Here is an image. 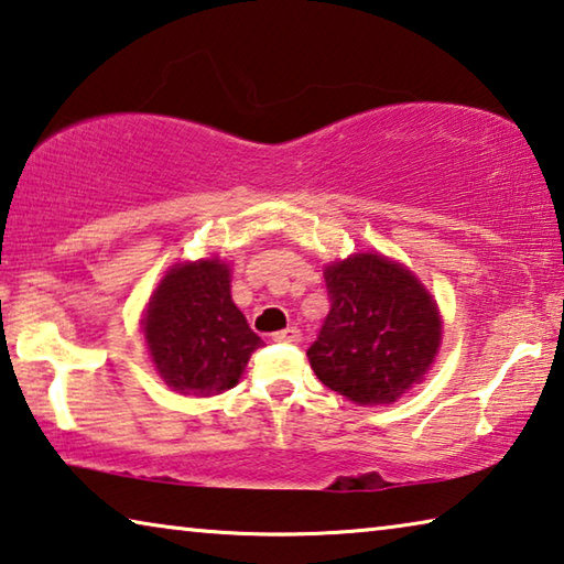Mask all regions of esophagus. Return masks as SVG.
Instances as JSON below:
<instances>
[{
	"label": "esophagus",
	"instance_id": "34e87169",
	"mask_svg": "<svg viewBox=\"0 0 564 564\" xmlns=\"http://www.w3.org/2000/svg\"><path fill=\"white\" fill-rule=\"evenodd\" d=\"M273 340L275 343H299L301 340V330L289 326V328L279 330V333H273Z\"/></svg>",
	"mask_w": 564,
	"mask_h": 564
}]
</instances>
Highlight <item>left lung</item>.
Here are the masks:
<instances>
[{"label": "left lung", "mask_w": 564, "mask_h": 564, "mask_svg": "<svg viewBox=\"0 0 564 564\" xmlns=\"http://www.w3.org/2000/svg\"><path fill=\"white\" fill-rule=\"evenodd\" d=\"M330 311L308 348L323 386L358 405H383L425 378L443 338L437 303L405 265L356 253L323 271Z\"/></svg>", "instance_id": "8db88e82"}]
</instances>
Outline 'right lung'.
<instances>
[{"mask_svg":"<svg viewBox=\"0 0 564 564\" xmlns=\"http://www.w3.org/2000/svg\"><path fill=\"white\" fill-rule=\"evenodd\" d=\"M144 338L161 380L194 398L234 388L261 346L231 301V271L218 259L169 269L147 305Z\"/></svg>","mask_w":564,"mask_h":564,"instance_id":"1","label":"right lung"}]
</instances>
